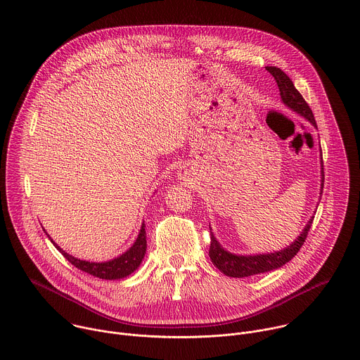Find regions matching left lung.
Returning <instances> with one entry per match:
<instances>
[{"label": "left lung", "instance_id": "left-lung-1", "mask_svg": "<svg viewBox=\"0 0 360 360\" xmlns=\"http://www.w3.org/2000/svg\"><path fill=\"white\" fill-rule=\"evenodd\" d=\"M268 72L272 74V77L276 79V84L281 91V98L283 101V104L304 117L307 121H311L316 127V121L314 117V112L311 107L307 105V102L303 99L300 92L295 88L292 79L281 70L276 67H266ZM323 169V168H322ZM322 182L325 181V175L322 172ZM314 218L307 222L306 228L300 233V236L286 249L275 253H266V255H255V256H238L226 252L222 249V246L218 243L215 239L214 233L211 232V245H210V256L214 262V265L224 272L226 276L232 278H245V276H252V275H258L264 272H269L274 269H278L283 266L286 262H289L293 256L299 252L302 248L307 232H309L312 226Z\"/></svg>", "mask_w": 360, "mask_h": 360}]
</instances>
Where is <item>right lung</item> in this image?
Masks as SVG:
<instances>
[{"mask_svg":"<svg viewBox=\"0 0 360 360\" xmlns=\"http://www.w3.org/2000/svg\"><path fill=\"white\" fill-rule=\"evenodd\" d=\"M54 246L64 255V258L71 262L75 268H78L82 272H86L95 278L99 279H121L128 275H131L142 262L145 252H146V233H145V224H142L141 232L135 240V243L118 258L110 261V262H86L74 258V256L68 255L65 250H63L54 240H51Z\"/></svg>","mask_w":360,"mask_h":360,"instance_id":"add662e5","label":"right lung"}]
</instances>
